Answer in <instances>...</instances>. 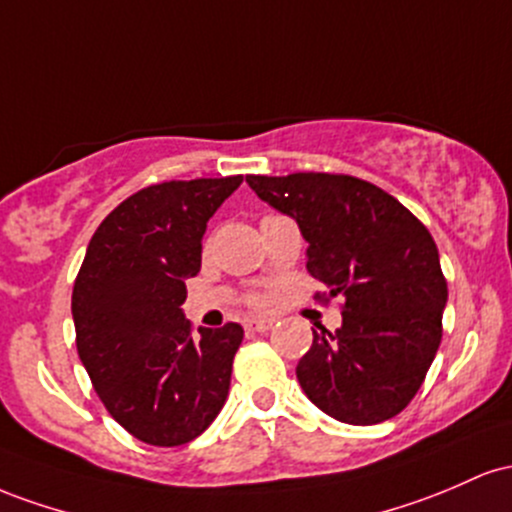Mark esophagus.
Listing matches in <instances>:
<instances>
[{
	"label": "esophagus",
	"mask_w": 512,
	"mask_h": 512,
	"mask_svg": "<svg viewBox=\"0 0 512 512\" xmlns=\"http://www.w3.org/2000/svg\"><path fill=\"white\" fill-rule=\"evenodd\" d=\"M271 326H273L271 319H249V321H246V329L256 331V333L268 331V329H271Z\"/></svg>",
	"instance_id": "obj_1"
}]
</instances>
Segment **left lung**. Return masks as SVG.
<instances>
[{
    "instance_id": "obj_1",
    "label": "left lung",
    "mask_w": 512,
    "mask_h": 512,
    "mask_svg": "<svg viewBox=\"0 0 512 512\" xmlns=\"http://www.w3.org/2000/svg\"><path fill=\"white\" fill-rule=\"evenodd\" d=\"M263 203L292 217L307 241V271L343 324L314 331L297 380L314 406L350 426L396 416L438 353L447 283L438 246L394 195L341 174L246 176Z\"/></svg>"
}]
</instances>
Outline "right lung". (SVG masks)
Wrapping results in <instances>:
<instances>
[{
	"mask_svg": "<svg viewBox=\"0 0 512 512\" xmlns=\"http://www.w3.org/2000/svg\"><path fill=\"white\" fill-rule=\"evenodd\" d=\"M241 176L142 188L101 222L72 292L79 360L108 413L157 447L198 438L225 406L239 324L198 329L183 317L208 220Z\"/></svg>",
	"mask_w": 512,
	"mask_h": 512,
	"instance_id": "obj_1",
	"label": "right lung"
}]
</instances>
